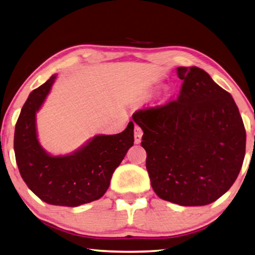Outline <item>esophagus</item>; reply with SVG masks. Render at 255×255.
<instances>
[{
    "label": "esophagus",
    "instance_id": "1",
    "mask_svg": "<svg viewBox=\"0 0 255 255\" xmlns=\"http://www.w3.org/2000/svg\"><path fill=\"white\" fill-rule=\"evenodd\" d=\"M142 134H143V131H142V128L139 127V125H135V127H134V142L136 144H139L141 142Z\"/></svg>",
    "mask_w": 255,
    "mask_h": 255
}]
</instances>
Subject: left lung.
Returning a JSON list of instances; mask_svg holds the SVG:
<instances>
[{"instance_id":"obj_1","label":"left lung","mask_w":255,"mask_h":255,"mask_svg":"<svg viewBox=\"0 0 255 255\" xmlns=\"http://www.w3.org/2000/svg\"><path fill=\"white\" fill-rule=\"evenodd\" d=\"M177 100L133 114L143 130L146 170L160 198L204 206L229 190L242 168L247 133L233 97L198 67H178Z\"/></svg>"}]
</instances>
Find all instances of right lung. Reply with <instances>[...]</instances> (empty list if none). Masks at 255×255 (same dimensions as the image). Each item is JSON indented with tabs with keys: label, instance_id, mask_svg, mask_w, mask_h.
Wrapping results in <instances>:
<instances>
[{
	"label": "right lung",
	"instance_id": "right-lung-1",
	"mask_svg": "<svg viewBox=\"0 0 255 255\" xmlns=\"http://www.w3.org/2000/svg\"><path fill=\"white\" fill-rule=\"evenodd\" d=\"M53 75L30 93L15 124L14 153L20 175L44 203L76 207L100 199L109 189L115 169L134 142V124L119 134L96 135L77 152L52 157L40 146L35 112L55 82Z\"/></svg>",
	"mask_w": 255,
	"mask_h": 255
}]
</instances>
